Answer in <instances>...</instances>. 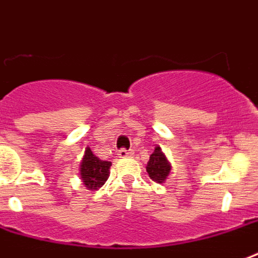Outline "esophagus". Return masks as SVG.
<instances>
[{
    "mask_svg": "<svg viewBox=\"0 0 258 258\" xmlns=\"http://www.w3.org/2000/svg\"><path fill=\"white\" fill-rule=\"evenodd\" d=\"M118 155H119V158H127L129 155H132V152L129 150H126V148H121L118 151Z\"/></svg>",
    "mask_w": 258,
    "mask_h": 258,
    "instance_id": "34e87169",
    "label": "esophagus"
}]
</instances>
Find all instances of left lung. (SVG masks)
<instances>
[{
    "label": "left lung",
    "instance_id": "obj_1",
    "mask_svg": "<svg viewBox=\"0 0 258 258\" xmlns=\"http://www.w3.org/2000/svg\"><path fill=\"white\" fill-rule=\"evenodd\" d=\"M147 172L150 177L159 184L163 183L168 177L169 172H170V165H169L159 147L155 148L154 152L150 155V161L147 163Z\"/></svg>",
    "mask_w": 258,
    "mask_h": 258
}]
</instances>
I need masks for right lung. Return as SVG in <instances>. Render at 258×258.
Listing matches in <instances>:
<instances>
[{"mask_svg":"<svg viewBox=\"0 0 258 258\" xmlns=\"http://www.w3.org/2000/svg\"><path fill=\"white\" fill-rule=\"evenodd\" d=\"M111 162L101 161L93 155L90 148H86L85 157L81 163V178L88 189H97L104 185L108 178Z\"/></svg>","mask_w":258,"mask_h":258,"instance_id":"obj_1","label":"right lung"}]
</instances>
